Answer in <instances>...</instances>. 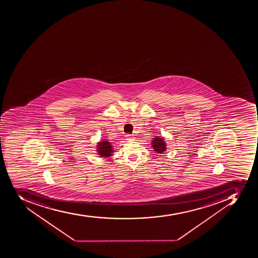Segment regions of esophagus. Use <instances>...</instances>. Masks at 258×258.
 I'll return each mask as SVG.
<instances>
[{"mask_svg": "<svg viewBox=\"0 0 258 258\" xmlns=\"http://www.w3.org/2000/svg\"><path fill=\"white\" fill-rule=\"evenodd\" d=\"M126 141H133L134 140V137L132 135H126Z\"/></svg>", "mask_w": 258, "mask_h": 258, "instance_id": "34e87169", "label": "esophagus"}]
</instances>
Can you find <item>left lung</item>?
Returning <instances> with one entry per match:
<instances>
[{"label":"left lung","mask_w":258,"mask_h":258,"mask_svg":"<svg viewBox=\"0 0 258 258\" xmlns=\"http://www.w3.org/2000/svg\"><path fill=\"white\" fill-rule=\"evenodd\" d=\"M151 145L153 150L159 154L166 153L167 149L166 141L162 137H154V138L152 140Z\"/></svg>","instance_id":"1"}]
</instances>
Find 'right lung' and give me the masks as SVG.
I'll return each mask as SVG.
<instances>
[{"instance_id": "obj_1", "label": "right lung", "mask_w": 258, "mask_h": 258, "mask_svg": "<svg viewBox=\"0 0 258 258\" xmlns=\"http://www.w3.org/2000/svg\"><path fill=\"white\" fill-rule=\"evenodd\" d=\"M97 148H96V151H97V155L100 156V157H112L114 149H113V145L111 142L106 141V140H101L99 141L97 144Z\"/></svg>"}]
</instances>
